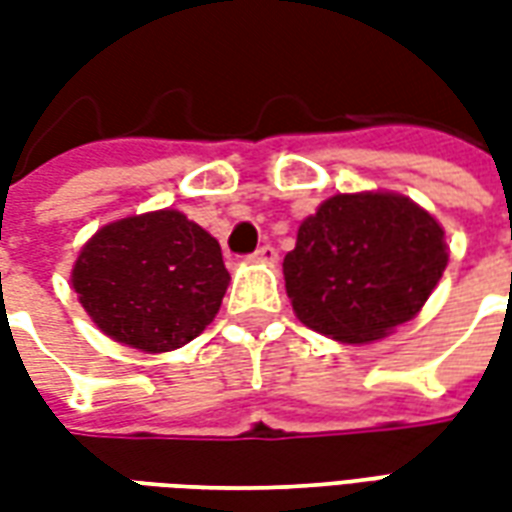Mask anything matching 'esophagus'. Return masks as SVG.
<instances>
[{
    "label": "esophagus",
    "mask_w": 512,
    "mask_h": 512,
    "mask_svg": "<svg viewBox=\"0 0 512 512\" xmlns=\"http://www.w3.org/2000/svg\"><path fill=\"white\" fill-rule=\"evenodd\" d=\"M252 260H255V263H268V266H274V263L279 260V255H277V249H274V246L266 244V246H260V249H257L255 255H252Z\"/></svg>",
    "instance_id": "obj_1"
}]
</instances>
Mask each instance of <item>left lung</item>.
Wrapping results in <instances>:
<instances>
[{
  "label": "left lung",
  "instance_id": "left-lung-1",
  "mask_svg": "<svg viewBox=\"0 0 512 512\" xmlns=\"http://www.w3.org/2000/svg\"><path fill=\"white\" fill-rule=\"evenodd\" d=\"M444 230L397 191L334 194L307 216L285 255L293 312L337 343H376L411 321L439 285Z\"/></svg>",
  "mask_w": 512,
  "mask_h": 512
}]
</instances>
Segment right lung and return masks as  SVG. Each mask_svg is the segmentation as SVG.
I'll return each mask as SVG.
<instances>
[{
    "mask_svg": "<svg viewBox=\"0 0 512 512\" xmlns=\"http://www.w3.org/2000/svg\"><path fill=\"white\" fill-rule=\"evenodd\" d=\"M71 285L106 337L164 354L205 332L230 274L211 233L161 208L104 224L76 257Z\"/></svg>",
    "mask_w": 512,
    "mask_h": 512,
    "instance_id": "obj_1",
    "label": "right lung"
}]
</instances>
